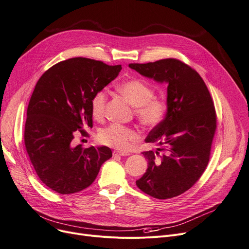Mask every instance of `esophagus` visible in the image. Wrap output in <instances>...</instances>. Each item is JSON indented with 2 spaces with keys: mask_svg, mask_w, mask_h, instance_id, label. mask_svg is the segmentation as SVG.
Listing matches in <instances>:
<instances>
[{
  "mask_svg": "<svg viewBox=\"0 0 249 249\" xmlns=\"http://www.w3.org/2000/svg\"><path fill=\"white\" fill-rule=\"evenodd\" d=\"M113 155L114 156H129L130 155V153H128V152H123V151H114L113 152Z\"/></svg>",
  "mask_w": 249,
  "mask_h": 249,
  "instance_id": "34e87169",
  "label": "esophagus"
}]
</instances>
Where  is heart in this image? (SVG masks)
<instances>
[{"mask_svg":"<svg viewBox=\"0 0 249 249\" xmlns=\"http://www.w3.org/2000/svg\"><path fill=\"white\" fill-rule=\"evenodd\" d=\"M119 92L135 107V114L140 123L147 128L157 127L165 118L168 105L164 97H154L153 89L141 80H129L118 87ZM107 103V91H97L91 99V112L96 120L104 117ZM99 141L116 149L124 150L132 142L139 139L138 132L120 124H111L102 129Z\"/></svg>","mask_w":249,"mask_h":249,"instance_id":"heart-1","label":"heart"}]
</instances>
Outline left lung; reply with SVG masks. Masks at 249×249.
I'll return each mask as SVG.
<instances>
[{
    "mask_svg": "<svg viewBox=\"0 0 249 249\" xmlns=\"http://www.w3.org/2000/svg\"><path fill=\"white\" fill-rule=\"evenodd\" d=\"M129 67L157 83H166L167 113L145 139L156 151L142 152L148 167L136 181L140 190L158 199L178 196L204 172L216 129V114L204 81L188 65L163 59ZM163 151L162 156L159 152Z\"/></svg>",
    "mask_w": 249,
    "mask_h": 249,
    "instance_id": "obj_1",
    "label": "left lung"
}]
</instances>
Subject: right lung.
I'll return each instance as SVG.
<instances>
[{"mask_svg": "<svg viewBox=\"0 0 249 249\" xmlns=\"http://www.w3.org/2000/svg\"><path fill=\"white\" fill-rule=\"evenodd\" d=\"M121 65L72 58L47 70L33 92L25 125V145L43 183L60 194L89 187L112 157L107 146H74L76 131L92 127L91 99L119 75ZM82 132V131H81Z\"/></svg>", "mask_w": 249, "mask_h": 249, "instance_id": "obj_1", "label": "right lung"}]
</instances>
